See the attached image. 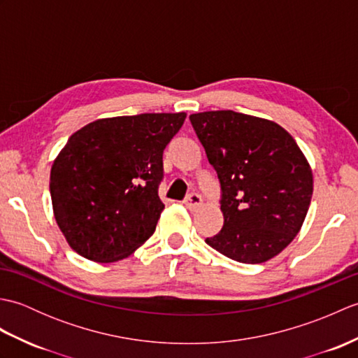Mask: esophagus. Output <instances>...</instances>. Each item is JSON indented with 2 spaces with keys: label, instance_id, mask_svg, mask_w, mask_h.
Here are the masks:
<instances>
[{
  "label": "esophagus",
  "instance_id": "obj_1",
  "mask_svg": "<svg viewBox=\"0 0 358 358\" xmlns=\"http://www.w3.org/2000/svg\"><path fill=\"white\" fill-rule=\"evenodd\" d=\"M201 204H203L201 195L196 194V192L189 194V195L186 196V200H185V206H186L187 209H191V210H194V209H196V208H200Z\"/></svg>",
  "mask_w": 358,
  "mask_h": 358
}]
</instances>
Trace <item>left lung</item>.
Returning <instances> with one entry per match:
<instances>
[{
	"instance_id": "1",
	"label": "left lung",
	"mask_w": 358,
	"mask_h": 358,
	"mask_svg": "<svg viewBox=\"0 0 358 358\" xmlns=\"http://www.w3.org/2000/svg\"><path fill=\"white\" fill-rule=\"evenodd\" d=\"M222 186V231L206 243L235 262L278 255L305 222L313 171L299 144L273 121L234 110L189 117Z\"/></svg>"
}]
</instances>
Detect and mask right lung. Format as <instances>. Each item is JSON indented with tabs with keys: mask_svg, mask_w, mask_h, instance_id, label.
I'll list each match as a JSON object with an SVG mask.
<instances>
[{
	"mask_svg": "<svg viewBox=\"0 0 358 358\" xmlns=\"http://www.w3.org/2000/svg\"><path fill=\"white\" fill-rule=\"evenodd\" d=\"M185 118V112L101 118L71 135L52 164L50 196L75 252L118 262L154 234L164 209L163 152Z\"/></svg>",
	"mask_w": 358,
	"mask_h": 358,
	"instance_id": "right-lung-1",
	"label": "right lung"
}]
</instances>
